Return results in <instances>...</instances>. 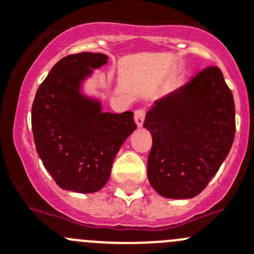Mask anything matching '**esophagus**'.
Masks as SVG:
<instances>
[{"label":"esophagus","mask_w":254,"mask_h":254,"mask_svg":"<svg viewBox=\"0 0 254 254\" xmlns=\"http://www.w3.org/2000/svg\"><path fill=\"white\" fill-rule=\"evenodd\" d=\"M144 119H145V111L143 109H139L134 114V120H135V124L138 127H141L144 124Z\"/></svg>","instance_id":"1"}]
</instances>
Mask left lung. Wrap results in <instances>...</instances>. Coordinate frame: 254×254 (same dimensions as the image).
I'll list each match as a JSON object with an SVG mask.
<instances>
[{
    "mask_svg": "<svg viewBox=\"0 0 254 254\" xmlns=\"http://www.w3.org/2000/svg\"><path fill=\"white\" fill-rule=\"evenodd\" d=\"M144 127L152 134L148 180L167 198H192L207 186L232 148L233 93L218 67L154 102Z\"/></svg>",
    "mask_w": 254,
    "mask_h": 254,
    "instance_id": "8db88e82",
    "label": "left lung"
}]
</instances>
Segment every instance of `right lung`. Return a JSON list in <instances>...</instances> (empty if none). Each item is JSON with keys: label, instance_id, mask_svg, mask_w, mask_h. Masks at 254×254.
Instances as JSON below:
<instances>
[{"label": "right lung", "instance_id": "obj_1", "mask_svg": "<svg viewBox=\"0 0 254 254\" xmlns=\"http://www.w3.org/2000/svg\"><path fill=\"white\" fill-rule=\"evenodd\" d=\"M101 53L72 54L50 69L31 109L36 152L61 189L81 193L101 190L113 162L136 129L134 114L102 113L101 101L84 95V81L107 63Z\"/></svg>", "mask_w": 254, "mask_h": 254}]
</instances>
